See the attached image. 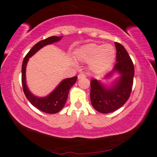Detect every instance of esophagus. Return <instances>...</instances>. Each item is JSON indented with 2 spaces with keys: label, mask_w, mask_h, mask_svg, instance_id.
<instances>
[{
  "label": "esophagus",
  "mask_w": 157,
  "mask_h": 157,
  "mask_svg": "<svg viewBox=\"0 0 157 157\" xmlns=\"http://www.w3.org/2000/svg\"><path fill=\"white\" fill-rule=\"evenodd\" d=\"M85 77H86V75H85L84 73H79L78 76V79H81V78H85Z\"/></svg>",
  "instance_id": "1"
}]
</instances>
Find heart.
<instances>
[{
  "mask_svg": "<svg viewBox=\"0 0 157 157\" xmlns=\"http://www.w3.org/2000/svg\"><path fill=\"white\" fill-rule=\"evenodd\" d=\"M78 57L85 62H90L91 69L95 73H102L112 64L116 51L111 45L89 44L78 51Z\"/></svg>",
  "mask_w": 157,
  "mask_h": 157,
  "instance_id": "obj_1",
  "label": "heart"
}]
</instances>
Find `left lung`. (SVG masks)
Segmentation results:
<instances>
[{
	"mask_svg": "<svg viewBox=\"0 0 157 157\" xmlns=\"http://www.w3.org/2000/svg\"><path fill=\"white\" fill-rule=\"evenodd\" d=\"M116 63L113 70L104 79L109 78L114 73L120 76L109 86H106L100 81L94 79L91 81V105L95 110L102 113H108L118 109L129 99L134 75L133 62L125 48L115 42Z\"/></svg>",
	"mask_w": 157,
	"mask_h": 157,
	"instance_id": "left-lung-1",
	"label": "left lung"
}]
</instances>
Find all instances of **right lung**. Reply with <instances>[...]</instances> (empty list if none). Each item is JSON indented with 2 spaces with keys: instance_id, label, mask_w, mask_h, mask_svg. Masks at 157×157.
Returning <instances> with one entry per match:
<instances>
[{
  "instance_id": "add662e5",
  "label": "right lung",
  "mask_w": 157,
  "mask_h": 157,
  "mask_svg": "<svg viewBox=\"0 0 157 157\" xmlns=\"http://www.w3.org/2000/svg\"><path fill=\"white\" fill-rule=\"evenodd\" d=\"M62 38V36H52L48 37L46 39H44L41 41L38 42L32 48L31 50L26 55L22 63V79L23 89V92L25 95L27 99L30 101V102L33 105L34 107L38 109L44 113L54 114L58 113L64 107L65 103L67 100L69 90L72 87L74 84L76 82L78 77L75 76L71 78H66L63 79L60 83L58 84V86L53 91L50 93L49 95H48L46 97L40 98L37 97L36 95L32 94L26 84V78H25V71L26 66H27L29 58L31 57L35 53L40 50L42 48L47 45L52 44L55 42H57L60 41Z\"/></svg>"
}]
</instances>
